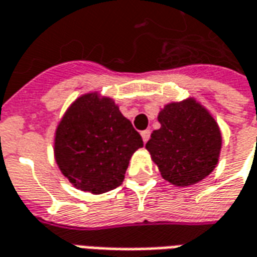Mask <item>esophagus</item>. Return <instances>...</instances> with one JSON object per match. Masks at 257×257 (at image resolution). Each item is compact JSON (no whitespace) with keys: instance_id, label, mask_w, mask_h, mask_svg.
<instances>
[{"instance_id":"esophagus-1","label":"esophagus","mask_w":257,"mask_h":257,"mask_svg":"<svg viewBox=\"0 0 257 257\" xmlns=\"http://www.w3.org/2000/svg\"><path fill=\"white\" fill-rule=\"evenodd\" d=\"M141 137H142V141L144 142H148V140L151 138V131L149 130H145L141 133Z\"/></svg>"}]
</instances>
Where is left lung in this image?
Listing matches in <instances>:
<instances>
[{
	"label": "left lung",
	"mask_w": 257,
	"mask_h": 257,
	"mask_svg": "<svg viewBox=\"0 0 257 257\" xmlns=\"http://www.w3.org/2000/svg\"><path fill=\"white\" fill-rule=\"evenodd\" d=\"M160 128L145 148L163 179L186 188L215 170L222 149V133L211 112L194 97L171 101L157 115Z\"/></svg>",
	"instance_id": "obj_1"
}]
</instances>
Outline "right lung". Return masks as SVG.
<instances>
[{
    "instance_id": "add662e5",
    "label": "right lung",
    "mask_w": 257,
    "mask_h": 257,
    "mask_svg": "<svg viewBox=\"0 0 257 257\" xmlns=\"http://www.w3.org/2000/svg\"><path fill=\"white\" fill-rule=\"evenodd\" d=\"M144 147L141 136L110 97L79 95L54 133V160L72 186L93 194L120 186L131 156Z\"/></svg>"
}]
</instances>
